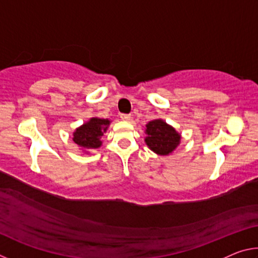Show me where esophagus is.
Instances as JSON below:
<instances>
[{"mask_svg": "<svg viewBox=\"0 0 258 258\" xmlns=\"http://www.w3.org/2000/svg\"><path fill=\"white\" fill-rule=\"evenodd\" d=\"M120 118H121V120L128 121V120H131V115H128V113H121Z\"/></svg>", "mask_w": 258, "mask_h": 258, "instance_id": "esophagus-1", "label": "esophagus"}]
</instances>
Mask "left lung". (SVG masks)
<instances>
[{
    "label": "left lung",
    "instance_id": "8db88e82",
    "mask_svg": "<svg viewBox=\"0 0 258 258\" xmlns=\"http://www.w3.org/2000/svg\"><path fill=\"white\" fill-rule=\"evenodd\" d=\"M145 141L157 155H169L180 145L181 135L163 119H155L146 125Z\"/></svg>",
    "mask_w": 258,
    "mask_h": 258
}]
</instances>
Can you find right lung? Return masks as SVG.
Segmentation results:
<instances>
[{
	"label": "right lung",
	"instance_id": "add662e5",
	"mask_svg": "<svg viewBox=\"0 0 258 258\" xmlns=\"http://www.w3.org/2000/svg\"><path fill=\"white\" fill-rule=\"evenodd\" d=\"M109 124H110L109 119L93 117L85 124L76 128L75 132L73 133V141L77 146L82 147L83 149H98L102 145V141L100 139L107 131Z\"/></svg>",
	"mask_w": 258,
	"mask_h": 258
}]
</instances>
